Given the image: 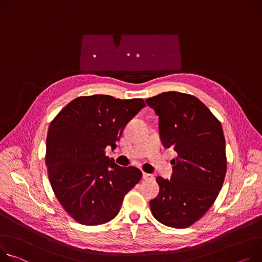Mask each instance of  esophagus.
<instances>
[{"label": "esophagus", "mask_w": 262, "mask_h": 262, "mask_svg": "<svg viewBox=\"0 0 262 262\" xmlns=\"http://www.w3.org/2000/svg\"><path fill=\"white\" fill-rule=\"evenodd\" d=\"M142 177L144 180H152L154 179V176L150 175V173H147V172H142Z\"/></svg>", "instance_id": "34e87169"}]
</instances>
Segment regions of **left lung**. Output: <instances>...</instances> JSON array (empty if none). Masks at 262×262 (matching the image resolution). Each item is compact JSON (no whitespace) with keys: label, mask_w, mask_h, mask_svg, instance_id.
<instances>
[{"label":"left lung","mask_w":262,"mask_h":262,"mask_svg":"<svg viewBox=\"0 0 262 262\" xmlns=\"http://www.w3.org/2000/svg\"><path fill=\"white\" fill-rule=\"evenodd\" d=\"M159 117V134L171 160L170 180L156 178L160 190L149 201L152 216L164 225L183 229L213 205L226 173L225 139L221 123L196 97L167 92L146 99Z\"/></svg>","instance_id":"obj_1"}]
</instances>
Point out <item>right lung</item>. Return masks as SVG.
<instances>
[{
    "label": "right lung",
    "instance_id": "1",
    "mask_svg": "<svg viewBox=\"0 0 262 262\" xmlns=\"http://www.w3.org/2000/svg\"><path fill=\"white\" fill-rule=\"evenodd\" d=\"M145 106L142 99L107 95L79 97L51 121L46 138L48 178L67 214L84 225L114 219L141 170L122 167L105 155L128 122Z\"/></svg>",
    "mask_w": 262,
    "mask_h": 262
}]
</instances>
